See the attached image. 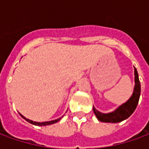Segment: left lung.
I'll return each instance as SVG.
<instances>
[{"label": "left lung", "instance_id": "1", "mask_svg": "<svg viewBox=\"0 0 149 149\" xmlns=\"http://www.w3.org/2000/svg\"><path fill=\"white\" fill-rule=\"evenodd\" d=\"M135 87L133 93L130 97V99L120 106L114 112L110 113H101L98 112L93 107V112L95 115L97 116V119L101 122H107V123H118L123 121L125 119L128 118L133 113L137 106L140 95H141V83L139 81L138 72L135 68Z\"/></svg>", "mask_w": 149, "mask_h": 149}]
</instances>
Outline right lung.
I'll list each match as a JSON object with an SVG mask.
<instances>
[{"label": "right lung", "instance_id": "obj_1", "mask_svg": "<svg viewBox=\"0 0 149 149\" xmlns=\"http://www.w3.org/2000/svg\"><path fill=\"white\" fill-rule=\"evenodd\" d=\"M20 115L21 116V117L22 118H24L26 121L29 122L30 124H33V125H38V126H45V125H52V124H55V123H56L57 121H59L60 120H61V118L59 119H56V120H51V121H48V122H42V123H40V122H35V121H33V120H29V119L25 118L24 116H23L21 115V114H20Z\"/></svg>", "mask_w": 149, "mask_h": 149}]
</instances>
